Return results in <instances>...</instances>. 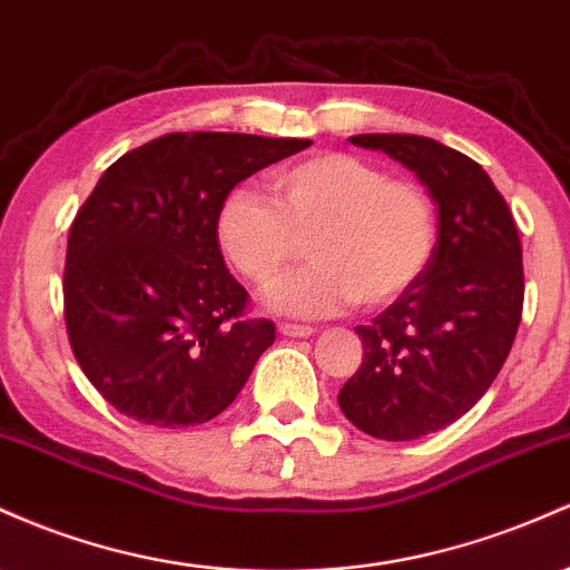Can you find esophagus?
I'll list each match as a JSON object with an SVG mask.
<instances>
[{
  "instance_id": "34e87169",
  "label": "esophagus",
  "mask_w": 570,
  "mask_h": 570,
  "mask_svg": "<svg viewBox=\"0 0 570 570\" xmlns=\"http://www.w3.org/2000/svg\"><path fill=\"white\" fill-rule=\"evenodd\" d=\"M278 330L281 335L286 337H311L316 333V327H311V324H295V322H281Z\"/></svg>"
}]
</instances>
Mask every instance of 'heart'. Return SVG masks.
Returning a JSON list of instances; mask_svg holds the SVG:
<instances>
[{
  "mask_svg": "<svg viewBox=\"0 0 570 570\" xmlns=\"http://www.w3.org/2000/svg\"><path fill=\"white\" fill-rule=\"evenodd\" d=\"M271 194L229 191L216 240L243 278L271 286L308 237L314 262L267 292L278 314L333 316L356 299L381 308L414 289L435 256L433 197L362 156L333 151L278 167Z\"/></svg>",
  "mask_w": 570,
  "mask_h": 570,
  "instance_id": "heart-1",
  "label": "heart"
}]
</instances>
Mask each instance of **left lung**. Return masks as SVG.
<instances>
[{
	"instance_id": "1",
	"label": "left lung",
	"mask_w": 570,
	"mask_h": 570,
	"mask_svg": "<svg viewBox=\"0 0 570 570\" xmlns=\"http://www.w3.org/2000/svg\"><path fill=\"white\" fill-rule=\"evenodd\" d=\"M403 161L438 205L428 273L373 324L360 371L337 392L354 428L381 441L438 433L479 403L503 367L524 303L514 216L471 156L422 135H354Z\"/></svg>"
}]
</instances>
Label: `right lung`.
<instances>
[{"mask_svg": "<svg viewBox=\"0 0 570 570\" xmlns=\"http://www.w3.org/2000/svg\"><path fill=\"white\" fill-rule=\"evenodd\" d=\"M297 137L170 132L124 154L67 237L65 324L116 411L194 428L227 409L275 341L224 265L216 214L240 180L308 148Z\"/></svg>", "mask_w": 570, "mask_h": 570, "instance_id": "add662e5", "label": "right lung"}]
</instances>
